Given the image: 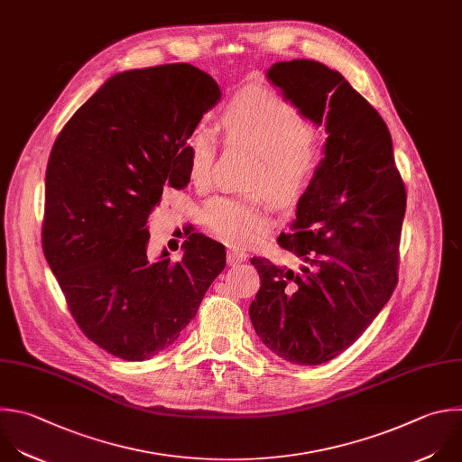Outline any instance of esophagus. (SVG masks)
<instances>
[{
    "instance_id": "esophagus-1",
    "label": "esophagus",
    "mask_w": 462,
    "mask_h": 462,
    "mask_svg": "<svg viewBox=\"0 0 462 462\" xmlns=\"http://www.w3.org/2000/svg\"><path fill=\"white\" fill-rule=\"evenodd\" d=\"M246 254H243V252H237V250H230L228 254H226V263L230 264V266H237L239 263H243V261H246Z\"/></svg>"
}]
</instances>
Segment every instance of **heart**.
I'll use <instances>...</instances> for the list:
<instances>
[{
    "label": "heart",
    "instance_id": "1",
    "mask_svg": "<svg viewBox=\"0 0 462 462\" xmlns=\"http://www.w3.org/2000/svg\"><path fill=\"white\" fill-rule=\"evenodd\" d=\"M221 125L230 139L261 156L252 189L277 205L299 198L319 165V152L312 144L310 123L290 101L263 88L243 90L226 106ZM216 150L217 139L208 128H198L187 139L189 174L196 185L208 183ZM203 217L208 230L230 245H250L270 226L257 198H216L207 203Z\"/></svg>",
    "mask_w": 462,
    "mask_h": 462
}]
</instances>
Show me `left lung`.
<instances>
[{
	"instance_id": "8db88e82",
	"label": "left lung",
	"mask_w": 462,
	"mask_h": 462,
	"mask_svg": "<svg viewBox=\"0 0 462 462\" xmlns=\"http://www.w3.org/2000/svg\"><path fill=\"white\" fill-rule=\"evenodd\" d=\"M266 79L328 137L291 234L277 237L302 264L293 272L254 257L261 288L248 314L268 350L316 366L352 346L388 302L406 190L386 123L341 72L291 60L273 63Z\"/></svg>"
}]
</instances>
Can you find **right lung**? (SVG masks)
I'll return each mask as SVG.
<instances>
[{"mask_svg": "<svg viewBox=\"0 0 462 462\" xmlns=\"http://www.w3.org/2000/svg\"><path fill=\"white\" fill-rule=\"evenodd\" d=\"M221 99L189 63L108 78L58 135L47 167L43 252L83 334L125 361L174 345L226 264L199 232L183 257L148 254V216L190 181L185 143Z\"/></svg>", "mask_w": 462, "mask_h": 462, "instance_id": "1", "label": "right lung"}]
</instances>
